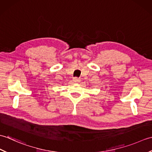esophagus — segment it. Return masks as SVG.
Here are the masks:
<instances>
[{"mask_svg":"<svg viewBox=\"0 0 152 152\" xmlns=\"http://www.w3.org/2000/svg\"><path fill=\"white\" fill-rule=\"evenodd\" d=\"M73 81H74V82H78L80 81V78H74Z\"/></svg>","mask_w":152,"mask_h":152,"instance_id":"1","label":"esophagus"}]
</instances>
